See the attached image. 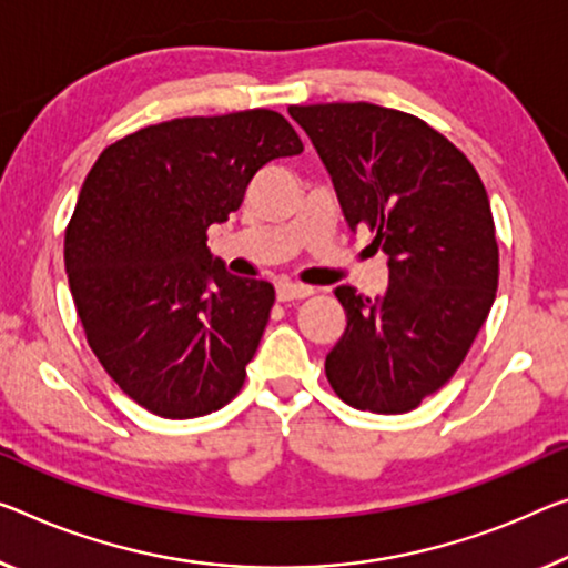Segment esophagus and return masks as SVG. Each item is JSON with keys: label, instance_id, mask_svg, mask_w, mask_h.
<instances>
[{"label": "esophagus", "instance_id": "obj_1", "mask_svg": "<svg viewBox=\"0 0 568 568\" xmlns=\"http://www.w3.org/2000/svg\"><path fill=\"white\" fill-rule=\"evenodd\" d=\"M312 292H314L312 286H304V284H292V282H278L276 284V300L278 302L304 300V296H310Z\"/></svg>", "mask_w": 568, "mask_h": 568}]
</instances>
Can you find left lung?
<instances>
[{
	"label": "left lung",
	"mask_w": 568,
	"mask_h": 568,
	"mask_svg": "<svg viewBox=\"0 0 568 568\" xmlns=\"http://www.w3.org/2000/svg\"><path fill=\"white\" fill-rule=\"evenodd\" d=\"M312 139L351 231L388 256V286H337L347 327L325 373L347 406L406 414L465 361L495 302L497 241L485 185L447 136L375 103L290 106Z\"/></svg>",
	"instance_id": "8db88e82"
}]
</instances>
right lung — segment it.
<instances>
[{
  "instance_id": "add662e5",
  "label": "right lung",
  "mask_w": 568,
  "mask_h": 568,
  "mask_svg": "<svg viewBox=\"0 0 568 568\" xmlns=\"http://www.w3.org/2000/svg\"><path fill=\"white\" fill-rule=\"evenodd\" d=\"M304 150L268 109L187 116L106 146L65 231V274L85 339L129 398L195 418L239 394L274 286L231 274L207 229L239 211L254 174Z\"/></svg>"
}]
</instances>
